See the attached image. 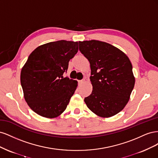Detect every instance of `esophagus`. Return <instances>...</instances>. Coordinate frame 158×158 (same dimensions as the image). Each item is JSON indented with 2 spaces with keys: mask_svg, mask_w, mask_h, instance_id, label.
<instances>
[{
  "mask_svg": "<svg viewBox=\"0 0 158 158\" xmlns=\"http://www.w3.org/2000/svg\"><path fill=\"white\" fill-rule=\"evenodd\" d=\"M84 82V80H79V82H80V83H81V84H82Z\"/></svg>",
  "mask_w": 158,
  "mask_h": 158,
  "instance_id": "esophagus-1",
  "label": "esophagus"
}]
</instances>
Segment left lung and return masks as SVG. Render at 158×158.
<instances>
[{"mask_svg": "<svg viewBox=\"0 0 158 158\" xmlns=\"http://www.w3.org/2000/svg\"><path fill=\"white\" fill-rule=\"evenodd\" d=\"M79 50L90 63L93 89L84 98L97 115L110 117L121 111L135 86L132 66L117 47L98 40L79 41Z\"/></svg>", "mask_w": 158, "mask_h": 158, "instance_id": "8db88e82", "label": "left lung"}]
</instances>
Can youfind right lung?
<instances>
[{
  "instance_id": "add662e5",
  "label": "right lung",
  "mask_w": 158,
  "mask_h": 158,
  "mask_svg": "<svg viewBox=\"0 0 158 158\" xmlns=\"http://www.w3.org/2000/svg\"><path fill=\"white\" fill-rule=\"evenodd\" d=\"M78 50V42L60 40L38 47L30 55L20 82L27 105L37 114L55 118L66 109L77 82L63 74Z\"/></svg>"
}]
</instances>
